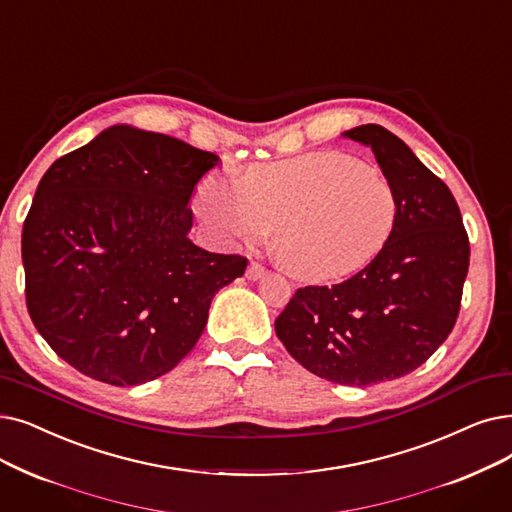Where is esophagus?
Masks as SVG:
<instances>
[{"label":"esophagus","mask_w":512,"mask_h":512,"mask_svg":"<svg viewBox=\"0 0 512 512\" xmlns=\"http://www.w3.org/2000/svg\"><path fill=\"white\" fill-rule=\"evenodd\" d=\"M265 274H268V270L263 268V265H259V263H249V268H247V280H251V282H255V280H261Z\"/></svg>","instance_id":"1"}]
</instances>
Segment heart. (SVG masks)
<instances>
[{"label":"heart","instance_id":"heart-1","mask_svg":"<svg viewBox=\"0 0 512 512\" xmlns=\"http://www.w3.org/2000/svg\"><path fill=\"white\" fill-rule=\"evenodd\" d=\"M196 213L224 244L257 242L274 228L284 268L311 282L362 270L397 217L387 177L341 152H311L240 177L213 175L196 194Z\"/></svg>","mask_w":512,"mask_h":512}]
</instances>
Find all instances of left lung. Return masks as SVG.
<instances>
[{
    "instance_id": "left-lung-1",
    "label": "left lung",
    "mask_w": 512,
    "mask_h": 512,
    "mask_svg": "<svg viewBox=\"0 0 512 512\" xmlns=\"http://www.w3.org/2000/svg\"><path fill=\"white\" fill-rule=\"evenodd\" d=\"M343 138L368 146L397 198L391 236L364 270L305 286L276 320L286 351L320 379L366 387L425 364L452 332L469 272V236L450 188L381 125Z\"/></svg>"
}]
</instances>
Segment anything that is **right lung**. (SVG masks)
I'll return each instance as SVG.
<instances>
[{
    "label": "right lung",
    "mask_w": 512,
    "mask_h": 512,
    "mask_svg": "<svg viewBox=\"0 0 512 512\" xmlns=\"http://www.w3.org/2000/svg\"><path fill=\"white\" fill-rule=\"evenodd\" d=\"M215 165L213 152L123 123L41 177L22 226L27 307L66 364L131 387L196 345L215 293L247 268L188 238L190 198Z\"/></svg>",
    "instance_id": "obj_1"
}]
</instances>
